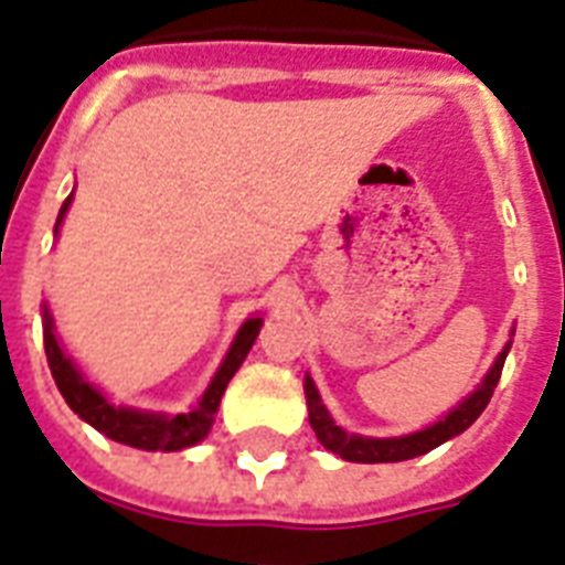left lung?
Masks as SVG:
<instances>
[{"label": "left lung", "mask_w": 565, "mask_h": 565, "mask_svg": "<svg viewBox=\"0 0 565 565\" xmlns=\"http://www.w3.org/2000/svg\"><path fill=\"white\" fill-rule=\"evenodd\" d=\"M515 331H510V338ZM512 340H507V347L498 352V359L489 367V373L483 376V382L473 387L471 394L456 403L445 417H438L436 424L424 426L417 433H408V436H394V438H373V436H359V433H347L343 426L334 424V417L329 415V408L322 403L320 391L313 385L311 376H305V399H308V420H311V429L320 438V445L326 450H331L340 459L347 462H406V459H415V456H424L429 450H436L438 445H445L450 438H456L459 433H465L468 426L483 415V408L489 406L494 387H498V379H501L503 361H507V352H510Z\"/></svg>", "instance_id": "obj_1"}]
</instances>
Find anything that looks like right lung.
I'll use <instances>...</instances> for the list:
<instances>
[{"mask_svg": "<svg viewBox=\"0 0 565 565\" xmlns=\"http://www.w3.org/2000/svg\"><path fill=\"white\" fill-rule=\"evenodd\" d=\"M73 192L67 195V201L58 210V218H55V231L58 236V227H62L64 215L71 210ZM260 326H264V317H248V320L239 326L236 331L231 350L225 352V359L218 364V370L210 379V385L201 394L195 406L183 412V415H166V412H148V408H129V406H115L100 387L88 382V376L82 373L79 364L67 355L62 338L55 334V320L50 308L43 305V350H46V361H50V370H53V379L58 391H62L64 403L76 412V415L92 424L97 433H103L111 441H120V445L139 447V450H162V454H174V450H183V447H195L198 441H204L206 433L213 429L215 412H218V403H222V394H225L227 382L234 379V373L239 370V364L245 361L248 350L254 347V340L260 334Z\"/></svg>", "mask_w": 565, "mask_h": 565, "instance_id": "add662e5", "label": "right lung"}]
</instances>
